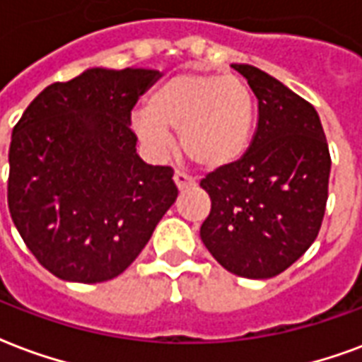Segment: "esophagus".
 Listing matches in <instances>:
<instances>
[{"instance_id":"1","label":"esophagus","mask_w":362,"mask_h":362,"mask_svg":"<svg viewBox=\"0 0 362 362\" xmlns=\"http://www.w3.org/2000/svg\"><path fill=\"white\" fill-rule=\"evenodd\" d=\"M175 184L178 189H187V187H193L195 186V180H193L192 176L184 175V173H180V170H176L175 173Z\"/></svg>"}]
</instances>
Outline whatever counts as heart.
I'll list each match as a JSON object with an SVG mask.
<instances>
[{
  "label": "heart",
  "instance_id": "obj_1",
  "mask_svg": "<svg viewBox=\"0 0 362 362\" xmlns=\"http://www.w3.org/2000/svg\"><path fill=\"white\" fill-rule=\"evenodd\" d=\"M256 102L241 77L184 71L169 77L131 114V129L153 153L178 131L184 156L201 169L230 167L245 156L255 131Z\"/></svg>",
  "mask_w": 362,
  "mask_h": 362
}]
</instances>
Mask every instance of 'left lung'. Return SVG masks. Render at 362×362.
<instances>
[{"mask_svg": "<svg viewBox=\"0 0 362 362\" xmlns=\"http://www.w3.org/2000/svg\"><path fill=\"white\" fill-rule=\"evenodd\" d=\"M258 100L252 142L237 163L201 180L211 214L201 241L247 279L285 272L315 241L328 199L330 153L315 107L250 64H231Z\"/></svg>", "mask_w": 362, "mask_h": 362, "instance_id": "1", "label": "left lung"}]
</instances>
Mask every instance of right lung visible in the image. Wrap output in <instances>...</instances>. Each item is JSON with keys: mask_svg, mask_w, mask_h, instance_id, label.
Here are the masks:
<instances>
[{"mask_svg": "<svg viewBox=\"0 0 362 362\" xmlns=\"http://www.w3.org/2000/svg\"><path fill=\"white\" fill-rule=\"evenodd\" d=\"M159 77L89 68L41 90L13 129L11 218L59 279L117 277L178 197L173 169L142 161L131 131V110Z\"/></svg>", "mask_w": 362, "mask_h": 362, "instance_id": "1", "label": "right lung"}]
</instances>
